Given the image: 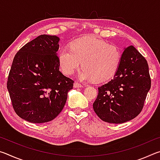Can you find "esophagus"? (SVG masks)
<instances>
[{"mask_svg": "<svg viewBox=\"0 0 160 160\" xmlns=\"http://www.w3.org/2000/svg\"><path fill=\"white\" fill-rule=\"evenodd\" d=\"M73 87L75 88H82L83 85L82 84H80V82H75L73 85Z\"/></svg>", "mask_w": 160, "mask_h": 160, "instance_id": "esophagus-1", "label": "esophagus"}]
</instances>
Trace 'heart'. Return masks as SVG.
<instances>
[{
  "label": "heart",
  "instance_id": "1",
  "mask_svg": "<svg viewBox=\"0 0 160 160\" xmlns=\"http://www.w3.org/2000/svg\"><path fill=\"white\" fill-rule=\"evenodd\" d=\"M58 59L65 75L73 74L82 61L83 68L78 75L80 80L104 82L113 78L117 71L121 53L117 46L88 36L75 40L70 44V48H61Z\"/></svg>",
  "mask_w": 160,
  "mask_h": 160
}]
</instances>
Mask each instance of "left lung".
I'll return each instance as SVG.
<instances>
[{"label": "left lung", "instance_id": "obj_1", "mask_svg": "<svg viewBox=\"0 0 160 160\" xmlns=\"http://www.w3.org/2000/svg\"><path fill=\"white\" fill-rule=\"evenodd\" d=\"M150 87L147 61L133 46H129L124 48L113 79L98 88L94 112L107 123L131 121L141 112Z\"/></svg>", "mask_w": 160, "mask_h": 160}]
</instances>
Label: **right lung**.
I'll return each instance as SVG.
<instances>
[{"instance_id":"add662e5","label":"right lung","mask_w":160,"mask_h":160,"mask_svg":"<svg viewBox=\"0 0 160 160\" xmlns=\"http://www.w3.org/2000/svg\"><path fill=\"white\" fill-rule=\"evenodd\" d=\"M60 39L42 34L16 53L7 88L12 107L21 118L34 123L55 118L66 104L74 81L59 70Z\"/></svg>"}]
</instances>
